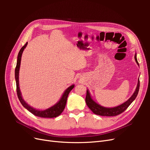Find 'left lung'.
Returning a JSON list of instances; mask_svg holds the SVG:
<instances>
[{"label": "left lung", "instance_id": "8db88e82", "mask_svg": "<svg viewBox=\"0 0 150 150\" xmlns=\"http://www.w3.org/2000/svg\"><path fill=\"white\" fill-rule=\"evenodd\" d=\"M134 59L136 62H137V64L139 66V64L137 61V53H135ZM139 79H138L137 88H136L132 96H131L126 102L120 104L119 106H117L113 108L104 107L103 106H101L100 104H99L98 103H97L92 98L89 90L87 89V93H86V104H87V106L89 107V108L93 111V112L97 115L104 116H116L121 114V113H122L123 111H125L126 109L128 108V106L130 105V104L132 103V102L134 100L137 96L138 91H139Z\"/></svg>", "mask_w": 150, "mask_h": 150}]
</instances>
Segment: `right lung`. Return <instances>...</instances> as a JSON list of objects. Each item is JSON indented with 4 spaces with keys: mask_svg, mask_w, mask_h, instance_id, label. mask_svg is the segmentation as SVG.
I'll return each instance as SVG.
<instances>
[{
    "mask_svg": "<svg viewBox=\"0 0 150 150\" xmlns=\"http://www.w3.org/2000/svg\"><path fill=\"white\" fill-rule=\"evenodd\" d=\"M28 46V42H27L24 46L22 47L20 51L18 54L17 56V64L16 67L15 69V79L16 81V87H17V94L18 98H19L21 103L22 105L23 106L25 109H27L29 111H30L31 113L36 116L38 117H48V118H52V117H56L58 116H59L63 110H64L66 102H67V99L68 94H69L71 91L74 88V84L71 85L69 87H68L65 91L64 93L62 95L61 98H60L59 100L57 103H56L54 105L52 106L46 110H37V109L34 108L33 107L30 106L29 104L27 103L24 99L22 98V94L19 88V69H20V66H21V57L22 55V52H23L24 49Z\"/></svg>",
    "mask_w": 150,
    "mask_h": 150,
    "instance_id": "obj_1",
    "label": "right lung"
}]
</instances>
